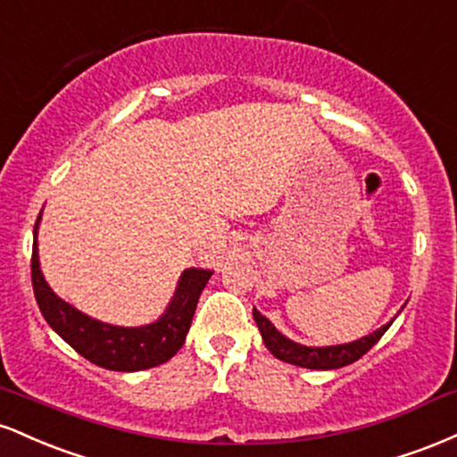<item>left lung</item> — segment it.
<instances>
[{
  "instance_id": "obj_1",
  "label": "left lung",
  "mask_w": 457,
  "mask_h": 457,
  "mask_svg": "<svg viewBox=\"0 0 457 457\" xmlns=\"http://www.w3.org/2000/svg\"><path fill=\"white\" fill-rule=\"evenodd\" d=\"M253 318L255 322H258L262 339H264L266 348L270 350L272 356H277L279 361H286V363L309 367V370H337V367L354 363V361H359L371 345L378 344V339L386 333V328L391 327V322L385 324L382 328L374 330V333L367 335V337L356 339L353 344L328 345V348H307V345L295 344L292 339L283 337L279 330L272 327L258 309H253Z\"/></svg>"
}]
</instances>
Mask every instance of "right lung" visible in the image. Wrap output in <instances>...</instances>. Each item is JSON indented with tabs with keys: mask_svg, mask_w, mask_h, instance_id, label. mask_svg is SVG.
Instances as JSON below:
<instances>
[{
	"mask_svg": "<svg viewBox=\"0 0 457 457\" xmlns=\"http://www.w3.org/2000/svg\"><path fill=\"white\" fill-rule=\"evenodd\" d=\"M38 221L34 225L31 246V286L45 320L68 345H72L90 363L113 371H139L156 367L170 361L182 348L199 295L212 275L211 270L187 269L182 272L170 307L156 322L137 328L112 327L77 312L46 286L36 246Z\"/></svg>",
	"mask_w": 457,
	"mask_h": 457,
	"instance_id": "1",
	"label": "right lung"
}]
</instances>
